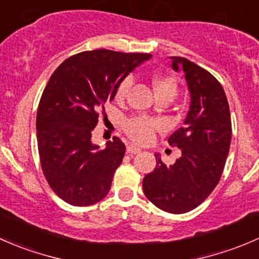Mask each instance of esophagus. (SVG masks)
I'll use <instances>...</instances> for the list:
<instances>
[{
	"label": "esophagus",
	"instance_id": "obj_1",
	"mask_svg": "<svg viewBox=\"0 0 259 259\" xmlns=\"http://www.w3.org/2000/svg\"><path fill=\"white\" fill-rule=\"evenodd\" d=\"M127 152H128L130 155H136V153H140L141 150L140 148L135 147V146H127Z\"/></svg>",
	"mask_w": 259,
	"mask_h": 259
}]
</instances>
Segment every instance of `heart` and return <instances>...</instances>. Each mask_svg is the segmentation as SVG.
Segmentation results:
<instances>
[{"label":"heart","mask_w":259,"mask_h":259,"mask_svg":"<svg viewBox=\"0 0 259 259\" xmlns=\"http://www.w3.org/2000/svg\"><path fill=\"white\" fill-rule=\"evenodd\" d=\"M132 78L126 76L122 79L116 89V99L122 102L128 96V92L132 87ZM153 91L158 99H170L172 101L179 93V83L175 78L168 75H155L151 79ZM160 127V123L155 119L147 118V117H132L124 121L123 130L128 136L131 141L138 145H146L153 140L156 130Z\"/></svg>","instance_id":"obj_1"}]
</instances>
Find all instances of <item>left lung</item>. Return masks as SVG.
<instances>
[{"mask_svg": "<svg viewBox=\"0 0 259 259\" xmlns=\"http://www.w3.org/2000/svg\"><path fill=\"white\" fill-rule=\"evenodd\" d=\"M172 68L183 66L191 96L185 126L168 137L181 157L167 166L156 156V167L143 178L146 198L163 211L184 214L200 205L222 178L232 140L227 96L214 75L193 61L172 56Z\"/></svg>", "mask_w": 259, "mask_h": 259, "instance_id": "1", "label": "left lung"}]
</instances>
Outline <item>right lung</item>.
Segmentation results:
<instances>
[{"label":"right lung","mask_w":259,"mask_h":259,"mask_svg":"<svg viewBox=\"0 0 259 259\" xmlns=\"http://www.w3.org/2000/svg\"><path fill=\"white\" fill-rule=\"evenodd\" d=\"M150 58L107 49L83 51L64 60L49 79L37 107V148L46 181L65 203L93 205L108 194L126 146L113 137L99 150L92 132L122 79Z\"/></svg>","instance_id":"1"}]
</instances>
